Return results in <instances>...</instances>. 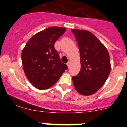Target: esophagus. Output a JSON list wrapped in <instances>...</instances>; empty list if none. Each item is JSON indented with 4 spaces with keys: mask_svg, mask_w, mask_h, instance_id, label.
<instances>
[{
    "mask_svg": "<svg viewBox=\"0 0 127 127\" xmlns=\"http://www.w3.org/2000/svg\"><path fill=\"white\" fill-rule=\"evenodd\" d=\"M67 66H68V67H70V62H68L67 63Z\"/></svg>",
    "mask_w": 127,
    "mask_h": 127,
    "instance_id": "esophagus-1",
    "label": "esophagus"
}]
</instances>
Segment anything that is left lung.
<instances>
[{"instance_id":"8db88e82","label":"left lung","mask_w":127,"mask_h":127,"mask_svg":"<svg viewBox=\"0 0 127 127\" xmlns=\"http://www.w3.org/2000/svg\"><path fill=\"white\" fill-rule=\"evenodd\" d=\"M80 52L81 70L72 77L77 92L88 96L97 92L104 85L111 71L109 54L107 48L92 33L72 29Z\"/></svg>"}]
</instances>
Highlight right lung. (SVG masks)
I'll return each mask as SVG.
<instances>
[{
    "mask_svg": "<svg viewBox=\"0 0 127 127\" xmlns=\"http://www.w3.org/2000/svg\"><path fill=\"white\" fill-rule=\"evenodd\" d=\"M65 30L64 27H50L35 34L23 49L22 60L25 74L38 89H48L55 85L68 69L60 61L54 48V44Z\"/></svg>",
    "mask_w": 127,
    "mask_h": 127,
    "instance_id": "1",
    "label": "right lung"
}]
</instances>
